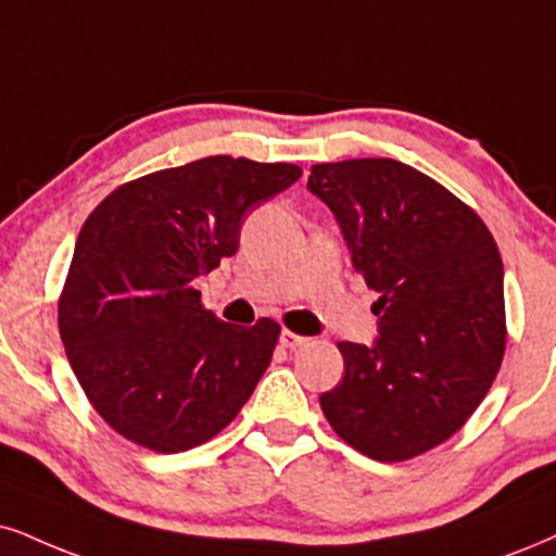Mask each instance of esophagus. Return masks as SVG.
I'll return each mask as SVG.
<instances>
[{"label":"esophagus","mask_w":556,"mask_h":556,"mask_svg":"<svg viewBox=\"0 0 556 556\" xmlns=\"http://www.w3.org/2000/svg\"><path fill=\"white\" fill-rule=\"evenodd\" d=\"M306 342H309V338H304V334H296V332H291V330L280 332V345L289 348V351H296V348H304Z\"/></svg>","instance_id":"esophagus-1"}]
</instances>
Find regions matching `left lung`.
Wrapping results in <instances>:
<instances>
[{
  "mask_svg": "<svg viewBox=\"0 0 556 556\" xmlns=\"http://www.w3.org/2000/svg\"><path fill=\"white\" fill-rule=\"evenodd\" d=\"M353 267L379 293L374 345L338 342L345 374L327 422L376 462L435 448L469 420L505 355L503 260L467 203L396 160L314 164Z\"/></svg>",
  "mask_w": 556,
  "mask_h": 556,
  "instance_id": "obj_1",
  "label": "left lung"
}]
</instances>
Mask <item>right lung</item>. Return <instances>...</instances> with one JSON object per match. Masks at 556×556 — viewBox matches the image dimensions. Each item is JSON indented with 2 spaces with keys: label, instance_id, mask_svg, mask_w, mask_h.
<instances>
[{
  "label": "right lung",
  "instance_id": "obj_1",
  "mask_svg": "<svg viewBox=\"0 0 556 556\" xmlns=\"http://www.w3.org/2000/svg\"><path fill=\"white\" fill-rule=\"evenodd\" d=\"M301 177L289 162L205 156L143 175L81 226L59 299L79 387L115 433L180 454L235 420L280 325H226L195 283L239 250L247 214Z\"/></svg>",
  "mask_w": 556,
  "mask_h": 556
}]
</instances>
